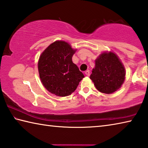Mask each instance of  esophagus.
Here are the masks:
<instances>
[{"label": "esophagus", "instance_id": "esophagus-1", "mask_svg": "<svg viewBox=\"0 0 148 148\" xmlns=\"http://www.w3.org/2000/svg\"><path fill=\"white\" fill-rule=\"evenodd\" d=\"M85 74H86V76H89V75H90V71H87L85 72Z\"/></svg>", "mask_w": 148, "mask_h": 148}]
</instances>
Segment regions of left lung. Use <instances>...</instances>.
I'll use <instances>...</instances> for the list:
<instances>
[{"instance_id": "1", "label": "left lung", "mask_w": 148, "mask_h": 148, "mask_svg": "<svg viewBox=\"0 0 148 148\" xmlns=\"http://www.w3.org/2000/svg\"><path fill=\"white\" fill-rule=\"evenodd\" d=\"M125 78L123 65L113 52H104L100 55L90 76L96 88L106 94H111L119 89Z\"/></svg>"}]
</instances>
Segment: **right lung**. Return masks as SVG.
Returning a JSON list of instances; mask_svg holds the SVG:
<instances>
[{
  "label": "right lung",
  "mask_w": 148,
  "mask_h": 148,
  "mask_svg": "<svg viewBox=\"0 0 148 148\" xmlns=\"http://www.w3.org/2000/svg\"><path fill=\"white\" fill-rule=\"evenodd\" d=\"M76 50L67 42L56 41L44 50L39 58L38 72L47 91L59 97L71 95L84 75L73 63Z\"/></svg>",
  "instance_id": "1"
}]
</instances>
